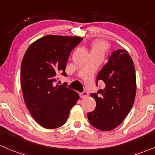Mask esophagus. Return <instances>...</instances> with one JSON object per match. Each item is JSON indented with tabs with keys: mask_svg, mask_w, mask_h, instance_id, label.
Wrapping results in <instances>:
<instances>
[{
	"mask_svg": "<svg viewBox=\"0 0 155 155\" xmlns=\"http://www.w3.org/2000/svg\"><path fill=\"white\" fill-rule=\"evenodd\" d=\"M88 95V93L87 92V91H82V92L79 93V96H80L81 98H84V97H87Z\"/></svg>",
	"mask_w": 155,
	"mask_h": 155,
	"instance_id": "34e87169",
	"label": "esophagus"
}]
</instances>
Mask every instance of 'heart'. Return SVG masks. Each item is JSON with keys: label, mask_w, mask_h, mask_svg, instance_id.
Segmentation results:
<instances>
[{"label": "heart", "mask_w": 155, "mask_h": 155, "mask_svg": "<svg viewBox=\"0 0 155 155\" xmlns=\"http://www.w3.org/2000/svg\"><path fill=\"white\" fill-rule=\"evenodd\" d=\"M108 48V44L104 41L98 40L93 43L91 46V53L98 54L103 56Z\"/></svg>", "instance_id": "obj_1"}]
</instances>
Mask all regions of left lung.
<instances>
[{"label":"left lung","mask_w":155,"mask_h":155,"mask_svg":"<svg viewBox=\"0 0 155 155\" xmlns=\"http://www.w3.org/2000/svg\"><path fill=\"white\" fill-rule=\"evenodd\" d=\"M98 81L104 82V87L91 94L96 107L87 116L94 128L110 131L124 121L136 97V71L127 51L119 49L112 52L107 63L97 74L96 85Z\"/></svg>","instance_id":"left-lung-1"}]
</instances>
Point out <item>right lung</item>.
I'll return each mask as SVG.
<instances>
[{
  "instance_id": "right-lung-1",
  "label": "right lung",
  "mask_w": 155,
  "mask_h": 155,
  "mask_svg": "<svg viewBox=\"0 0 155 155\" xmlns=\"http://www.w3.org/2000/svg\"><path fill=\"white\" fill-rule=\"evenodd\" d=\"M82 38L62 35L44 36L25 51L21 64L20 82L27 108L38 124L46 129L64 125L79 96L64 85H55L57 76H67L70 53Z\"/></svg>"
}]
</instances>
